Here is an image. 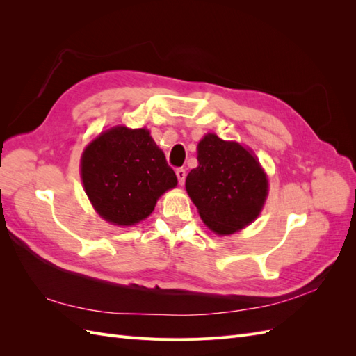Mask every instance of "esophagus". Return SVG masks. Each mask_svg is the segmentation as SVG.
Instances as JSON below:
<instances>
[{
	"mask_svg": "<svg viewBox=\"0 0 356 356\" xmlns=\"http://www.w3.org/2000/svg\"><path fill=\"white\" fill-rule=\"evenodd\" d=\"M177 178H178V182H179V186H182L186 182V169H182V168H178L177 169Z\"/></svg>",
	"mask_w": 356,
	"mask_h": 356,
	"instance_id": "34e87169",
	"label": "esophagus"
}]
</instances>
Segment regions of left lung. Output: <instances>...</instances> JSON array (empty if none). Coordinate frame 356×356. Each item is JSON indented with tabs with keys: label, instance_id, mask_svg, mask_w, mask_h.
<instances>
[{
	"label": "left lung",
	"instance_id": "obj_1",
	"mask_svg": "<svg viewBox=\"0 0 356 356\" xmlns=\"http://www.w3.org/2000/svg\"><path fill=\"white\" fill-rule=\"evenodd\" d=\"M197 160L186 188L203 222L217 234H233L254 221L267 196V178L250 149L208 134L197 145Z\"/></svg>",
	"mask_w": 356,
	"mask_h": 356
}]
</instances>
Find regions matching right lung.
I'll return each instance as SVG.
<instances>
[{
  "instance_id": "add662e5",
  "label": "right lung",
  "mask_w": 356,
  "mask_h": 356,
  "mask_svg": "<svg viewBox=\"0 0 356 356\" xmlns=\"http://www.w3.org/2000/svg\"><path fill=\"white\" fill-rule=\"evenodd\" d=\"M81 179L95 209L117 225L147 218L178 182L149 132L123 126L101 134L84 149Z\"/></svg>"
}]
</instances>
